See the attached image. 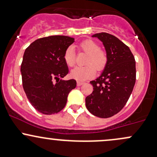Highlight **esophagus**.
I'll use <instances>...</instances> for the list:
<instances>
[{
    "instance_id": "34e87169",
    "label": "esophagus",
    "mask_w": 157,
    "mask_h": 157,
    "mask_svg": "<svg viewBox=\"0 0 157 157\" xmlns=\"http://www.w3.org/2000/svg\"><path fill=\"white\" fill-rule=\"evenodd\" d=\"M84 84V82H77V86H82Z\"/></svg>"
}]
</instances>
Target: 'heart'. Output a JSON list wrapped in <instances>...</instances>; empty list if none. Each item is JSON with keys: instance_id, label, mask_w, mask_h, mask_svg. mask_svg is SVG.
Listing matches in <instances>:
<instances>
[{"instance_id": "1", "label": "heart", "mask_w": 157, "mask_h": 157, "mask_svg": "<svg viewBox=\"0 0 157 157\" xmlns=\"http://www.w3.org/2000/svg\"><path fill=\"white\" fill-rule=\"evenodd\" d=\"M79 48L87 54V66L75 67L70 72V75L75 80L82 82L93 78L98 71H102L108 63V56L105 51L99 48V45L92 40H85L79 45ZM63 60L68 67H73L75 63V52L72 47L67 48L63 55Z\"/></svg>"}]
</instances>
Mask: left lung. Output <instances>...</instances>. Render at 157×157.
Segmentation results:
<instances>
[{
	"label": "left lung",
	"mask_w": 157,
	"mask_h": 157,
	"mask_svg": "<svg viewBox=\"0 0 157 157\" xmlns=\"http://www.w3.org/2000/svg\"><path fill=\"white\" fill-rule=\"evenodd\" d=\"M103 43L108 63L102 75L91 81L94 90L85 99L92 114L108 118L117 114L132 94L136 79V61L127 45L116 36L105 32L96 33Z\"/></svg>",
	"instance_id": "8db88e82"
}]
</instances>
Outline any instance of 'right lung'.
<instances>
[{"label": "right lung", "mask_w": 157, "mask_h": 157, "mask_svg": "<svg viewBox=\"0 0 157 157\" xmlns=\"http://www.w3.org/2000/svg\"><path fill=\"white\" fill-rule=\"evenodd\" d=\"M73 42L74 38L67 36H47L35 40L25 49L21 65L23 88L31 105L40 113L60 112L69 93L76 87L74 79H60L68 74L63 55Z\"/></svg>", "instance_id": "1"}]
</instances>
